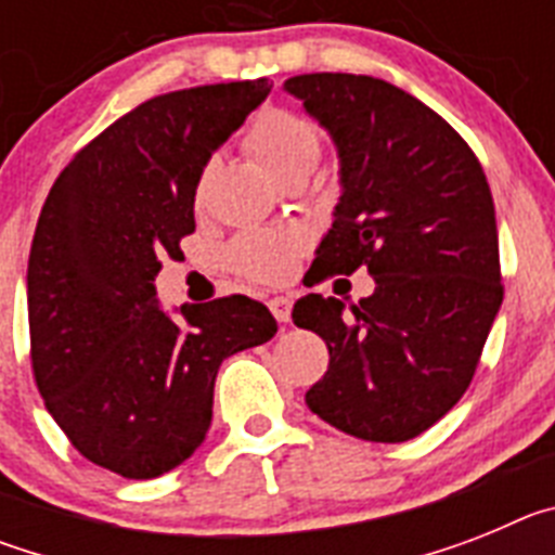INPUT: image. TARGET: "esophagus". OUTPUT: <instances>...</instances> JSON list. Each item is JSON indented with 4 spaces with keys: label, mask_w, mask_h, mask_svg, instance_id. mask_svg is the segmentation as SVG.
Instances as JSON below:
<instances>
[{
    "label": "esophagus",
    "mask_w": 555,
    "mask_h": 555,
    "mask_svg": "<svg viewBox=\"0 0 555 555\" xmlns=\"http://www.w3.org/2000/svg\"><path fill=\"white\" fill-rule=\"evenodd\" d=\"M269 308H272L274 320L283 322V325L292 320V300H288V297H272V300H269Z\"/></svg>",
    "instance_id": "obj_1"
}]
</instances>
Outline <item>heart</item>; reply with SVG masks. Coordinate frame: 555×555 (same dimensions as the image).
Listing matches in <instances>:
<instances>
[{
    "label": "heart",
    "instance_id": "1",
    "mask_svg": "<svg viewBox=\"0 0 555 555\" xmlns=\"http://www.w3.org/2000/svg\"><path fill=\"white\" fill-rule=\"evenodd\" d=\"M247 150L274 178L297 164H313L320 139L311 121L283 107L258 113L247 130ZM306 238L300 230H247L235 235L228 247V263L233 272L258 283H281L292 278Z\"/></svg>",
    "mask_w": 555,
    "mask_h": 555
}]
</instances>
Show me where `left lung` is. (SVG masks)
Wrapping results in <instances>:
<instances>
[{"instance_id": "obj_1", "label": "left lung", "mask_w": 555, "mask_h": 555, "mask_svg": "<svg viewBox=\"0 0 555 555\" xmlns=\"http://www.w3.org/2000/svg\"><path fill=\"white\" fill-rule=\"evenodd\" d=\"M283 88L338 152L341 197L313 283L358 267L375 278L352 317L336 297L294 302V325L331 352L306 403L358 439L409 442L467 391L503 302L487 175L439 113L391 82L320 72Z\"/></svg>"}]
</instances>
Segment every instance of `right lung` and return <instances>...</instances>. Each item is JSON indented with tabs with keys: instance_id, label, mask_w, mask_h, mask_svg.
I'll return each instance as SVG.
<instances>
[{
	"instance_id": "add662e5",
	"label": "right lung",
	"mask_w": 555,
	"mask_h": 555,
	"mask_svg": "<svg viewBox=\"0 0 555 555\" xmlns=\"http://www.w3.org/2000/svg\"><path fill=\"white\" fill-rule=\"evenodd\" d=\"M272 91L267 77L152 96L68 160L27 263L33 375L88 461L146 480L203 444L228 356L278 333L244 294L169 317L155 297L166 255L194 233L210 155Z\"/></svg>"
}]
</instances>
